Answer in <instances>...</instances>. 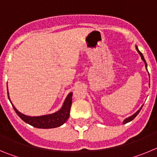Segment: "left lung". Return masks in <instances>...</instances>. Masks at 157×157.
I'll return each instance as SVG.
<instances>
[{
  "label": "left lung",
  "mask_w": 157,
  "mask_h": 157,
  "mask_svg": "<svg viewBox=\"0 0 157 157\" xmlns=\"http://www.w3.org/2000/svg\"><path fill=\"white\" fill-rule=\"evenodd\" d=\"M136 49H137V51H138V53L140 54V56H141V59H143V61L145 62V67H147V63H146V62H145V58H144V56H143V55H142V53H141V52H140L139 50H138V47H137V46H136ZM141 108H142V107H141ZM141 109H139V110L138 111V112H136V113H134V114L133 115V116H130V117L127 118V119H126V120H124V121H123V124H124V123H129V122H130V121H131V120H134V118H135L136 116H138V113H139V112H140V111H141Z\"/></svg>",
  "instance_id": "1"
}]
</instances>
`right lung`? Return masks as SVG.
Instances as JSON below:
<instances>
[{
  "label": "right lung",
  "instance_id": "1",
  "mask_svg": "<svg viewBox=\"0 0 157 157\" xmlns=\"http://www.w3.org/2000/svg\"><path fill=\"white\" fill-rule=\"evenodd\" d=\"M72 104V93L67 95L63 106L58 112L53 114L45 115L41 116H28L18 112L17 109L12 105L16 114L21 118L25 123H28L34 127L42 129L56 128L60 127L67 120L70 116V110Z\"/></svg>",
  "mask_w": 157,
  "mask_h": 157
}]
</instances>
